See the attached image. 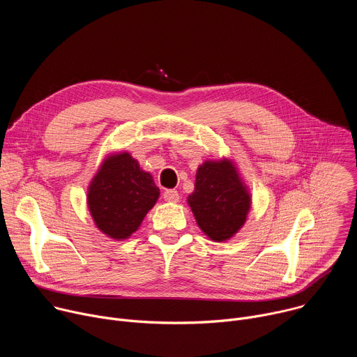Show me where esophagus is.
<instances>
[{"instance_id": "obj_1", "label": "esophagus", "mask_w": 357, "mask_h": 357, "mask_svg": "<svg viewBox=\"0 0 357 357\" xmlns=\"http://www.w3.org/2000/svg\"><path fill=\"white\" fill-rule=\"evenodd\" d=\"M164 199H165L167 202L176 203V202H179V193H178V190H175V189H167V190L164 192Z\"/></svg>"}]
</instances>
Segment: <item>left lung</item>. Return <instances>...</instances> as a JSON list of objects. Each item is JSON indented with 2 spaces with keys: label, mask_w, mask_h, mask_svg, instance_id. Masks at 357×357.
<instances>
[{
  "label": "left lung",
  "mask_w": 357,
  "mask_h": 357,
  "mask_svg": "<svg viewBox=\"0 0 357 357\" xmlns=\"http://www.w3.org/2000/svg\"><path fill=\"white\" fill-rule=\"evenodd\" d=\"M188 205L200 230L222 243L245 223L251 196L231 160H208L196 171L195 190L188 196Z\"/></svg>",
  "instance_id": "obj_1"
}]
</instances>
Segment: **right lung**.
<instances>
[{
    "label": "right lung",
    "mask_w": 357,
    "mask_h": 357,
    "mask_svg": "<svg viewBox=\"0 0 357 357\" xmlns=\"http://www.w3.org/2000/svg\"><path fill=\"white\" fill-rule=\"evenodd\" d=\"M160 197L152 175L128 152L110 154L87 188V206L96 227L113 240H127L138 230Z\"/></svg>",
    "instance_id": "right-lung-1"
}]
</instances>
